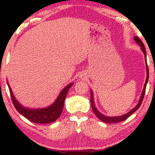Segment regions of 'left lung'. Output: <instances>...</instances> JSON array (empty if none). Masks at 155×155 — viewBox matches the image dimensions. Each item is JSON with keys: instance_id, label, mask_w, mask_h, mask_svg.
Segmentation results:
<instances>
[{"instance_id": "left-lung-1", "label": "left lung", "mask_w": 155, "mask_h": 155, "mask_svg": "<svg viewBox=\"0 0 155 155\" xmlns=\"http://www.w3.org/2000/svg\"><path fill=\"white\" fill-rule=\"evenodd\" d=\"M134 40L136 43L138 44V45L140 46V48L142 50V51L144 54V56H145V64H146V70H147V77H146V80L145 82V84H144V87L143 90V92H142V94L140 95V97L139 101L138 103L137 104V105L133 108V109H131L130 111H128V113H126L124 115L120 116H105L100 113L98 111V109H97L96 106L94 104V94H93V92L92 90H90V92H91V97H90V101H91V105H92V109L94 111V113L95 115H96L97 117H98L99 120H101V121L105 122V123H108V124H112V123H118L120 121H124L126 119H127L129 116L132 115V114L134 113L135 111H136L137 109H139V107H140L142 102H143L144 96H145V89H146V86H147V83L148 82V79H149V70H148V66H147V59H146V50H145V47L144 46V44L143 43V41H141L140 39H139V37H134Z\"/></svg>"}]
</instances>
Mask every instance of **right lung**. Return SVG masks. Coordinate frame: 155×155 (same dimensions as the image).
Segmentation results:
<instances>
[{
  "instance_id": "obj_1",
  "label": "right lung",
  "mask_w": 155,
  "mask_h": 155,
  "mask_svg": "<svg viewBox=\"0 0 155 155\" xmlns=\"http://www.w3.org/2000/svg\"><path fill=\"white\" fill-rule=\"evenodd\" d=\"M7 84L8 88H9L12 103H13L17 111L30 121L41 124H50V123L54 122L55 120L58 119L63 111L64 101L68 92L73 84V82L68 84L63 89L60 94H58L56 101L51 105L45 108H41V109H31V108L23 107L15 99L8 81Z\"/></svg>"
}]
</instances>
